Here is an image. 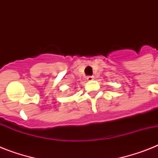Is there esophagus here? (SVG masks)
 Returning a JSON list of instances; mask_svg holds the SVG:
<instances>
[{
  "label": "esophagus",
  "mask_w": 158,
  "mask_h": 158,
  "mask_svg": "<svg viewBox=\"0 0 158 158\" xmlns=\"http://www.w3.org/2000/svg\"><path fill=\"white\" fill-rule=\"evenodd\" d=\"M94 76H88L87 77V80L88 81H92V80H94Z\"/></svg>",
  "instance_id": "obj_1"
}]
</instances>
